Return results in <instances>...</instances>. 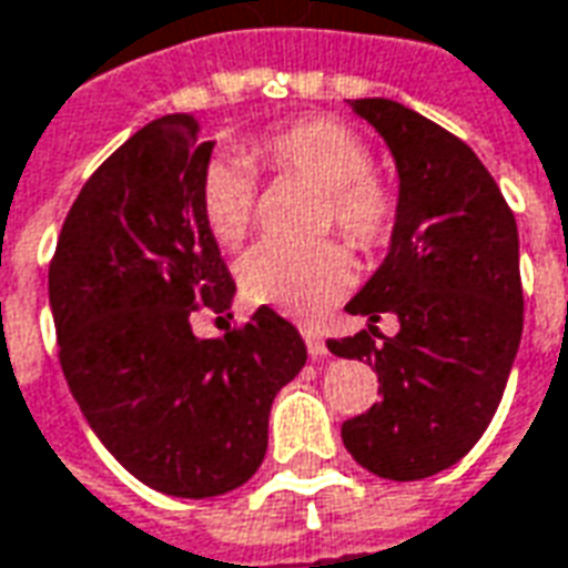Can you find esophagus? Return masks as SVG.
<instances>
[{"label": "esophagus", "mask_w": 568, "mask_h": 568, "mask_svg": "<svg viewBox=\"0 0 568 568\" xmlns=\"http://www.w3.org/2000/svg\"><path fill=\"white\" fill-rule=\"evenodd\" d=\"M304 344H307V353L313 358H325L328 356V346H325V341H322L320 332H313V328H304Z\"/></svg>", "instance_id": "34e87169"}]
</instances>
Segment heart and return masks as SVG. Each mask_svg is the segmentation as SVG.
<instances>
[{"label": "heart", "mask_w": 568, "mask_h": 568, "mask_svg": "<svg viewBox=\"0 0 568 568\" xmlns=\"http://www.w3.org/2000/svg\"><path fill=\"white\" fill-rule=\"evenodd\" d=\"M246 158L276 175L322 191V227H337L358 248L383 246L395 227V191L374 173L371 145L337 118H304L246 145ZM203 222L222 246H236L255 215V173L236 154L206 161L197 185ZM240 292L252 304L313 320L344 295L353 261L341 243L307 248L258 243L236 264Z\"/></svg>", "instance_id": "obj_1"}]
</instances>
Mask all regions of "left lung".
Masks as SVG:
<instances>
[{
    "instance_id": "left-lung-1",
    "label": "left lung",
    "mask_w": 568,
    "mask_h": 568,
    "mask_svg": "<svg viewBox=\"0 0 568 568\" xmlns=\"http://www.w3.org/2000/svg\"><path fill=\"white\" fill-rule=\"evenodd\" d=\"M349 105L393 151L398 215L386 258L346 304L368 332L328 341L334 356L365 358L383 395L341 438L377 477L423 480L475 447L505 393L524 332L517 222L459 136L395 100ZM383 312L403 325L395 338L373 325Z\"/></svg>"
}]
</instances>
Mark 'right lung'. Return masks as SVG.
Masks as SVG:
<instances>
[{
    "mask_svg": "<svg viewBox=\"0 0 568 568\" xmlns=\"http://www.w3.org/2000/svg\"><path fill=\"white\" fill-rule=\"evenodd\" d=\"M210 154L194 115L136 130L84 182L48 267L69 393L130 475L179 499L258 471L273 398L307 362L271 307L224 337L191 332L194 313L222 320L236 292L200 212Z\"/></svg>",
    "mask_w": 568,
    "mask_h": 568,
    "instance_id": "add662e5",
    "label": "right lung"
}]
</instances>
